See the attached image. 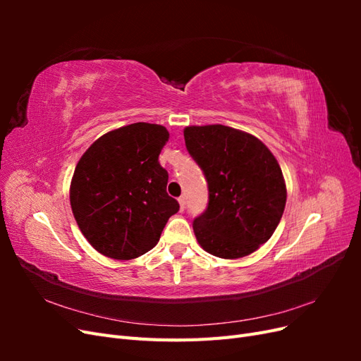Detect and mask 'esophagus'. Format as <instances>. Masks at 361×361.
<instances>
[{
	"instance_id": "esophagus-1",
	"label": "esophagus",
	"mask_w": 361,
	"mask_h": 361,
	"mask_svg": "<svg viewBox=\"0 0 361 361\" xmlns=\"http://www.w3.org/2000/svg\"><path fill=\"white\" fill-rule=\"evenodd\" d=\"M179 204H180V211H183L185 204H187V199H185L183 195H180V197H179Z\"/></svg>"
}]
</instances>
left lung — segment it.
<instances>
[{
  "instance_id": "left-lung-1",
  "label": "left lung",
  "mask_w": 361,
  "mask_h": 361,
  "mask_svg": "<svg viewBox=\"0 0 361 361\" xmlns=\"http://www.w3.org/2000/svg\"><path fill=\"white\" fill-rule=\"evenodd\" d=\"M185 146L207 180L209 202L192 228L216 257L239 259L265 244L286 204L276 157L259 138L224 125L187 126Z\"/></svg>"
}]
</instances>
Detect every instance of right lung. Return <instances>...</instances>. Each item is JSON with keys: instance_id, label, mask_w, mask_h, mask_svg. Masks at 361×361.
<instances>
[{"instance_id": "obj_1", "label": "right lung", "mask_w": 361, "mask_h": 361, "mask_svg": "<svg viewBox=\"0 0 361 361\" xmlns=\"http://www.w3.org/2000/svg\"><path fill=\"white\" fill-rule=\"evenodd\" d=\"M167 141L164 126L138 122L97 138L76 164L72 212L101 255L129 260L147 253L179 211L166 191L169 173L158 161Z\"/></svg>"}]
</instances>
